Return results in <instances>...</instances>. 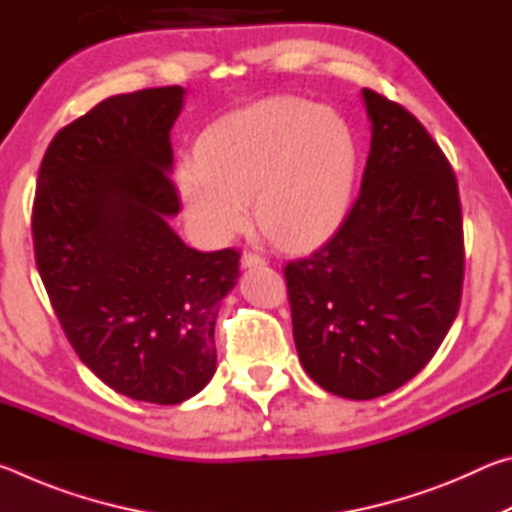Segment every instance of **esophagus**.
Segmentation results:
<instances>
[{
    "label": "esophagus",
    "mask_w": 512,
    "mask_h": 512,
    "mask_svg": "<svg viewBox=\"0 0 512 512\" xmlns=\"http://www.w3.org/2000/svg\"><path fill=\"white\" fill-rule=\"evenodd\" d=\"M266 259L262 255L257 253H250V250H246L244 255H241V266L244 268H257V266H264Z\"/></svg>",
    "instance_id": "obj_1"
}]
</instances>
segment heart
<instances>
[{
	"mask_svg": "<svg viewBox=\"0 0 512 512\" xmlns=\"http://www.w3.org/2000/svg\"><path fill=\"white\" fill-rule=\"evenodd\" d=\"M359 144L339 112L271 97L230 112L178 167L187 216L210 239L248 223L284 248H311L339 230L357 183Z\"/></svg>",
	"mask_w": 512,
	"mask_h": 512,
	"instance_id": "heart-1",
	"label": "heart"
}]
</instances>
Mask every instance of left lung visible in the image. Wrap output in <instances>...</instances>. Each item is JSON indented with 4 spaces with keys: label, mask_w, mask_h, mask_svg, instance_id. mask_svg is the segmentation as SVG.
Instances as JSON below:
<instances>
[{
    "label": "left lung",
    "mask_w": 512,
    "mask_h": 512,
    "mask_svg": "<svg viewBox=\"0 0 512 512\" xmlns=\"http://www.w3.org/2000/svg\"><path fill=\"white\" fill-rule=\"evenodd\" d=\"M370 153L334 237L284 266L302 368L327 393L372 400L427 366L463 289V216L445 153L400 103L361 90Z\"/></svg>",
    "instance_id": "left-lung-1"
}]
</instances>
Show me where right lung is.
Listing matches in <instances>:
<instances>
[{
  "label": "right lung",
  "instance_id": "add662e5",
  "mask_svg": "<svg viewBox=\"0 0 512 512\" xmlns=\"http://www.w3.org/2000/svg\"><path fill=\"white\" fill-rule=\"evenodd\" d=\"M180 85L117 94L51 140L33 203L42 284L81 361L112 391L180 404L216 370L219 302L239 253H201L169 225L180 212L171 128Z\"/></svg>",
  "mask_w": 512,
  "mask_h": 512
}]
</instances>
